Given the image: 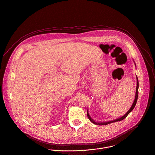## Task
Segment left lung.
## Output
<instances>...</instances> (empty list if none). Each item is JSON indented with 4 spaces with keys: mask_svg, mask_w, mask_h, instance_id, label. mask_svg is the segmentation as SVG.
I'll use <instances>...</instances> for the list:
<instances>
[{
    "mask_svg": "<svg viewBox=\"0 0 155 155\" xmlns=\"http://www.w3.org/2000/svg\"><path fill=\"white\" fill-rule=\"evenodd\" d=\"M138 78L137 77V88H136V94H135V100L132 104V106H131V107L130 108V109L127 111V113L124 115L122 117H121L119 119H116L114 120H111V121H109V122H96L95 121H94L91 117L90 116H89V114H88V111L87 110V116L88 117V119H90V120L93 122V124H96V125H107V124H110V123H112V122H118V121H120L123 119H124L127 116L129 115V114L130 113V112L134 109L135 105H136V103H137V99H138Z\"/></svg>",
    "mask_w": 155,
    "mask_h": 155,
    "instance_id": "obj_1",
    "label": "left lung"
}]
</instances>
